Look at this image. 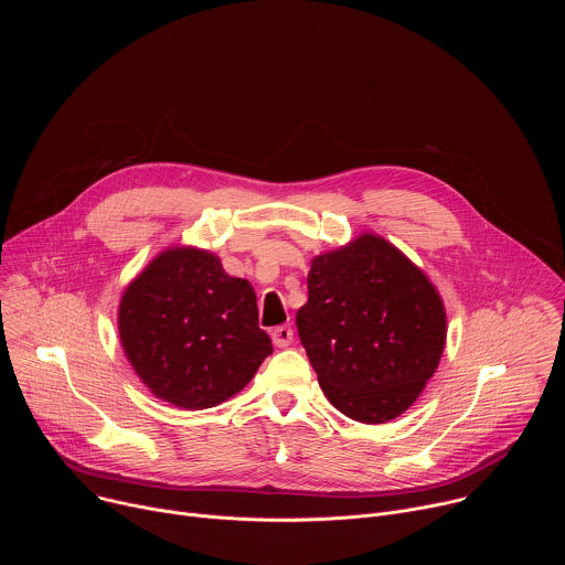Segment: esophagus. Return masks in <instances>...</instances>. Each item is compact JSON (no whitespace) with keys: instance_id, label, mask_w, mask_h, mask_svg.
<instances>
[{"instance_id":"obj_1","label":"esophagus","mask_w":565,"mask_h":565,"mask_svg":"<svg viewBox=\"0 0 565 565\" xmlns=\"http://www.w3.org/2000/svg\"><path fill=\"white\" fill-rule=\"evenodd\" d=\"M273 342H275V347H279V349H286V347H290L292 344V327H277L273 333Z\"/></svg>"}]
</instances>
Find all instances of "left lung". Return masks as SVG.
I'll use <instances>...</instances> for the list:
<instances>
[{"label":"left lung","instance_id":"1","mask_svg":"<svg viewBox=\"0 0 565 565\" xmlns=\"http://www.w3.org/2000/svg\"><path fill=\"white\" fill-rule=\"evenodd\" d=\"M297 331L331 405L364 425L405 414L436 373L447 312L405 253L362 232L310 262Z\"/></svg>","mask_w":565,"mask_h":565}]
</instances>
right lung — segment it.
<instances>
[{
  "mask_svg": "<svg viewBox=\"0 0 565 565\" xmlns=\"http://www.w3.org/2000/svg\"><path fill=\"white\" fill-rule=\"evenodd\" d=\"M118 335L140 382L188 412L236 395L273 353L250 281L230 277L214 253L194 246L158 253L129 281Z\"/></svg>",
  "mask_w": 565,
  "mask_h": 565,
  "instance_id": "1",
  "label": "right lung"
}]
</instances>
